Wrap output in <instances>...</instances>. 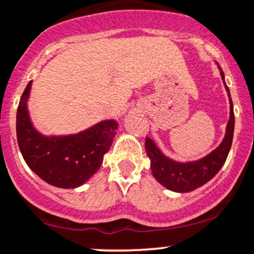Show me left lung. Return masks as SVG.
<instances>
[{
  "label": "left lung",
  "mask_w": 254,
  "mask_h": 254,
  "mask_svg": "<svg viewBox=\"0 0 254 254\" xmlns=\"http://www.w3.org/2000/svg\"><path fill=\"white\" fill-rule=\"evenodd\" d=\"M219 70H220V75L225 84L224 73L220 66H219ZM225 89L228 91L229 100H230V119H229L228 127H226L225 137H224L223 142L219 145V147L215 148L212 153L205 156L204 158L188 163L172 161L157 148L151 138L146 137L145 146L148 158L151 159L152 174L164 188L176 192H190L196 190L204 185L205 183H208L210 179L214 178L225 163L229 151L231 148V143H233L235 127L234 106L226 84Z\"/></svg>",
  "instance_id": "obj_1"
}]
</instances>
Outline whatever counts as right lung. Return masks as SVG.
Here are the masks:
<instances>
[{"label": "right lung", "mask_w": 254, "mask_h": 254, "mask_svg": "<svg viewBox=\"0 0 254 254\" xmlns=\"http://www.w3.org/2000/svg\"><path fill=\"white\" fill-rule=\"evenodd\" d=\"M30 87L31 81L21 95L17 111V140L24 161L51 185L78 188L100 169L118 123L105 120L79 134L47 137L39 134L29 119L26 100Z\"/></svg>", "instance_id": "right-lung-1"}]
</instances>
